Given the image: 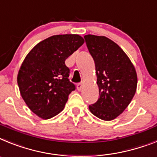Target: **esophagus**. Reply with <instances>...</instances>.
Segmentation results:
<instances>
[{
    "instance_id": "34e87169",
    "label": "esophagus",
    "mask_w": 157,
    "mask_h": 157,
    "mask_svg": "<svg viewBox=\"0 0 157 157\" xmlns=\"http://www.w3.org/2000/svg\"><path fill=\"white\" fill-rule=\"evenodd\" d=\"M77 90H78V91H81V90H82V88H83V84H81V83H79V84H77Z\"/></svg>"
}]
</instances>
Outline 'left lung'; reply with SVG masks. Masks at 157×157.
Returning <instances> with one entry per match:
<instances>
[{
  "label": "left lung",
  "mask_w": 157,
  "mask_h": 157,
  "mask_svg": "<svg viewBox=\"0 0 157 157\" xmlns=\"http://www.w3.org/2000/svg\"><path fill=\"white\" fill-rule=\"evenodd\" d=\"M93 58L99 98L88 108L95 116L111 121L122 114L137 90V76L133 63L118 44L105 36H84Z\"/></svg>",
  "instance_id": "obj_1"
}]
</instances>
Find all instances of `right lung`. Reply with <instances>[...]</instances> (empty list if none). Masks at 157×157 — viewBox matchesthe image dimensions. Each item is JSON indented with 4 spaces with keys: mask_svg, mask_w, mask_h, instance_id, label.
I'll list each match as a JSON object with an SVG mask.
<instances>
[{
    "mask_svg": "<svg viewBox=\"0 0 157 157\" xmlns=\"http://www.w3.org/2000/svg\"><path fill=\"white\" fill-rule=\"evenodd\" d=\"M79 35H57L38 43L24 58L17 76L20 95L33 113L43 119L64 109L76 87L68 79L65 61L82 46Z\"/></svg>",
    "mask_w": 157,
    "mask_h": 157,
    "instance_id": "add662e5",
    "label": "right lung"
}]
</instances>
